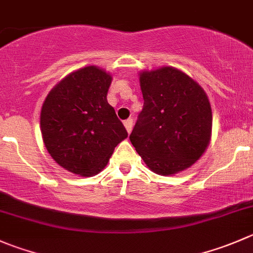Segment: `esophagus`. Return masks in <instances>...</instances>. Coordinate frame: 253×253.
Here are the masks:
<instances>
[{
	"mask_svg": "<svg viewBox=\"0 0 253 253\" xmlns=\"http://www.w3.org/2000/svg\"><path fill=\"white\" fill-rule=\"evenodd\" d=\"M124 125H125V127H126V129H127V132H131V129H132V126H133V120L132 119H128V120H126V121L124 122Z\"/></svg>",
	"mask_w": 253,
	"mask_h": 253,
	"instance_id": "1",
	"label": "esophagus"
}]
</instances>
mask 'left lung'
Segmentation results:
<instances>
[{"instance_id": "left-lung-1", "label": "left lung", "mask_w": 253, "mask_h": 253, "mask_svg": "<svg viewBox=\"0 0 253 253\" xmlns=\"http://www.w3.org/2000/svg\"><path fill=\"white\" fill-rule=\"evenodd\" d=\"M143 109L129 141L149 169L171 175L195 163L211 136L209 99L197 82L171 67L139 74Z\"/></svg>"}]
</instances>
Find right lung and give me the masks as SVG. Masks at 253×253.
Listing matches in <instances>:
<instances>
[{"instance_id":"1","label":"right lung","mask_w":253,"mask_h":253,"mask_svg":"<svg viewBox=\"0 0 253 253\" xmlns=\"http://www.w3.org/2000/svg\"><path fill=\"white\" fill-rule=\"evenodd\" d=\"M112 78L100 68L85 67L51 89L41 111L45 148L60 167L91 176L101 171L127 131L107 102Z\"/></svg>"}]
</instances>
